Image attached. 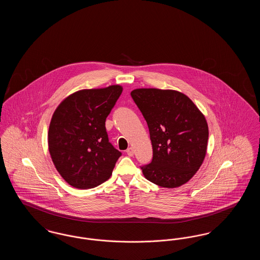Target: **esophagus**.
I'll list each match as a JSON object with an SVG mask.
<instances>
[{
	"instance_id": "obj_1",
	"label": "esophagus",
	"mask_w": 260,
	"mask_h": 260,
	"mask_svg": "<svg viewBox=\"0 0 260 260\" xmlns=\"http://www.w3.org/2000/svg\"><path fill=\"white\" fill-rule=\"evenodd\" d=\"M125 152H126V154H127L128 156H131V157H132V156H134V149L132 148V147L126 149V151H125Z\"/></svg>"
}]
</instances>
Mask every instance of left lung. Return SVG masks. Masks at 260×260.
Returning a JSON list of instances; mask_svg holds the SVG:
<instances>
[{"label":"left lung","mask_w":260,"mask_h":260,"mask_svg":"<svg viewBox=\"0 0 260 260\" xmlns=\"http://www.w3.org/2000/svg\"><path fill=\"white\" fill-rule=\"evenodd\" d=\"M131 95L147 122L153 147L152 161L140 167L144 176L161 187L184 184L206 156L209 127L204 115L176 90L137 88Z\"/></svg>","instance_id":"8db88e82"}]
</instances>
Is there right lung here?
Wrapping results in <instances>:
<instances>
[{
	"mask_svg": "<svg viewBox=\"0 0 260 260\" xmlns=\"http://www.w3.org/2000/svg\"><path fill=\"white\" fill-rule=\"evenodd\" d=\"M121 86L82 89L53 113L49 150L63 179L78 189L100 185L111 176L122 153L109 142L105 121L120 98Z\"/></svg>",
	"mask_w": 260,
	"mask_h": 260,
	"instance_id": "right-lung-1",
	"label": "right lung"
}]
</instances>
